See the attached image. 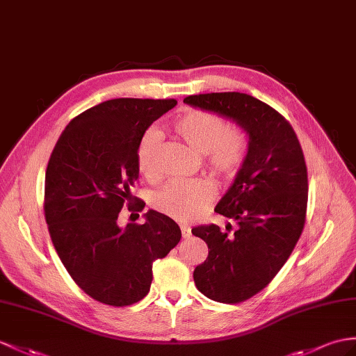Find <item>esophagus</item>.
<instances>
[{"instance_id": "1", "label": "esophagus", "mask_w": 356, "mask_h": 356, "mask_svg": "<svg viewBox=\"0 0 356 356\" xmlns=\"http://www.w3.org/2000/svg\"><path fill=\"white\" fill-rule=\"evenodd\" d=\"M181 234H183L184 238H187L190 237V234H192V228H190L188 225H181Z\"/></svg>"}]
</instances>
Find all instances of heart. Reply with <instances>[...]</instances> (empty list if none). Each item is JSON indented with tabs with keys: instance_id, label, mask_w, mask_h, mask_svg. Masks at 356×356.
<instances>
[{
	"instance_id": "b5f03b06",
	"label": "heart",
	"mask_w": 356,
	"mask_h": 356,
	"mask_svg": "<svg viewBox=\"0 0 356 356\" xmlns=\"http://www.w3.org/2000/svg\"><path fill=\"white\" fill-rule=\"evenodd\" d=\"M175 133L199 154L207 155V163L218 175L232 177L245 159L246 143L240 129L213 113L187 111L173 124ZM161 134L149 128L137 145V164L145 177L154 178L159 172V146ZM216 197V186L208 179L172 181L154 196V207L179 222H192Z\"/></svg>"
}]
</instances>
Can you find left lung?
I'll list each match as a JSON object with an SVG mask.
<instances>
[{
    "label": "left lung",
    "instance_id": "1",
    "mask_svg": "<svg viewBox=\"0 0 356 356\" xmlns=\"http://www.w3.org/2000/svg\"><path fill=\"white\" fill-rule=\"evenodd\" d=\"M184 102L232 120L248 136L246 157L214 208L237 229L232 236L213 223L192 229L208 246L193 272L197 290L216 302L238 303L275 278L298 243L308 202L305 159L287 120L250 95L204 93Z\"/></svg>",
    "mask_w": 356,
    "mask_h": 356
}]
</instances>
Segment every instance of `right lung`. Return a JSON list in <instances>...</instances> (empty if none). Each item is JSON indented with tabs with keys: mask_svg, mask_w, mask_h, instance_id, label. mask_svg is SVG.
I'll return each mask as SVG.
<instances>
[{
	"mask_svg": "<svg viewBox=\"0 0 356 356\" xmlns=\"http://www.w3.org/2000/svg\"><path fill=\"white\" fill-rule=\"evenodd\" d=\"M175 99L118 98L83 111L67 124L45 173V219L57 254L86 294L111 307L143 299L152 263L181 240L175 220L159 211L145 223L119 227L124 204L143 210L129 188L138 178L137 145ZM137 199V197H136Z\"/></svg>",
	"mask_w": 356,
	"mask_h": 356,
	"instance_id": "1",
	"label": "right lung"
}]
</instances>
